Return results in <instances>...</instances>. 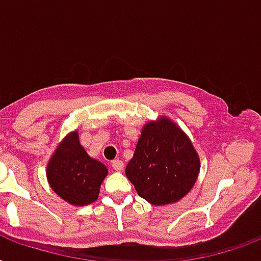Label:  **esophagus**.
<instances>
[{"label":"esophagus","mask_w":261,"mask_h":261,"mask_svg":"<svg viewBox=\"0 0 261 261\" xmlns=\"http://www.w3.org/2000/svg\"><path fill=\"white\" fill-rule=\"evenodd\" d=\"M111 165H112V168H114L115 171H123V167H124V164H123L122 160H114L112 163H111Z\"/></svg>","instance_id":"obj_1"}]
</instances>
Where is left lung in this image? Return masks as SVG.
I'll return each instance as SVG.
<instances>
[{
    "label": "left lung",
    "mask_w": 261,
    "mask_h": 261,
    "mask_svg": "<svg viewBox=\"0 0 261 261\" xmlns=\"http://www.w3.org/2000/svg\"><path fill=\"white\" fill-rule=\"evenodd\" d=\"M199 173V157L187 135L169 119L143 127L126 174L141 198L155 206L177 202Z\"/></svg>",
    "instance_id": "obj_1"
}]
</instances>
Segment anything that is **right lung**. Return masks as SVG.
Returning <instances> with one entry per match:
<instances>
[{
  "label": "right lung",
  "instance_id": "obj_1",
  "mask_svg": "<svg viewBox=\"0 0 261 261\" xmlns=\"http://www.w3.org/2000/svg\"><path fill=\"white\" fill-rule=\"evenodd\" d=\"M108 171L104 164L90 159L71 133L63 139L47 165V178L51 188L74 206L93 203Z\"/></svg>",
  "mask_w": 261,
  "mask_h": 261
}]
</instances>
